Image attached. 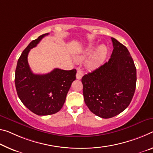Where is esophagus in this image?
I'll return each instance as SVG.
<instances>
[{
    "instance_id": "obj_1",
    "label": "esophagus",
    "mask_w": 153,
    "mask_h": 153,
    "mask_svg": "<svg viewBox=\"0 0 153 153\" xmlns=\"http://www.w3.org/2000/svg\"><path fill=\"white\" fill-rule=\"evenodd\" d=\"M82 76H83V71H82L81 69H79V68H78V69H77L76 78L77 79H82Z\"/></svg>"
}]
</instances>
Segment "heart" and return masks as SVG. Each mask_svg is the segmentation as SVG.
<instances>
[{
  "instance_id": "obj_1",
  "label": "heart",
  "mask_w": 153,
  "mask_h": 153,
  "mask_svg": "<svg viewBox=\"0 0 153 153\" xmlns=\"http://www.w3.org/2000/svg\"><path fill=\"white\" fill-rule=\"evenodd\" d=\"M96 48V45L91 44L90 45L88 48H86L85 52H84L83 55L79 56L77 57V59H82L84 57L88 56L91 55L92 53L93 52ZM108 53V49L105 45H101L97 48L95 52H94L91 57L88 60L87 65L88 66L91 68H95L99 66L102 62L105 60L106 56H107Z\"/></svg>"
}]
</instances>
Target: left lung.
Returning a JSON list of instances; mask_svg holds the SVG:
<instances>
[{"instance_id":"1","label":"left lung","mask_w":153,"mask_h":153,"mask_svg":"<svg viewBox=\"0 0 153 153\" xmlns=\"http://www.w3.org/2000/svg\"><path fill=\"white\" fill-rule=\"evenodd\" d=\"M110 59L82 78L85 103L92 112L110 118L124 111L136 86V68L127 48L111 37Z\"/></svg>"}]
</instances>
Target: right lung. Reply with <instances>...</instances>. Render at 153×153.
I'll use <instances>...</instances> for the list:
<instances>
[{"label":"right lung","instance_id":"1","mask_svg":"<svg viewBox=\"0 0 153 153\" xmlns=\"http://www.w3.org/2000/svg\"><path fill=\"white\" fill-rule=\"evenodd\" d=\"M48 35L43 34L29 43L19 58L15 74L18 97L28 110L39 116L53 114L60 110L76 78V69L66 71L56 68L42 75L31 71L28 63V53Z\"/></svg>","mask_w":153,"mask_h":153}]
</instances>
